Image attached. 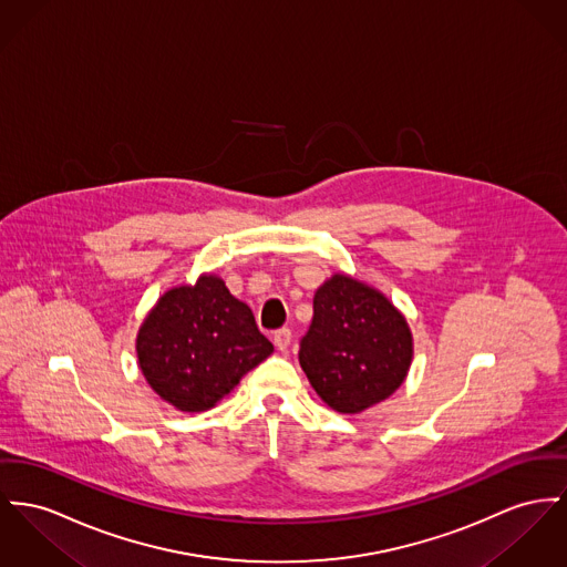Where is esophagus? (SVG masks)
<instances>
[{
	"mask_svg": "<svg viewBox=\"0 0 567 567\" xmlns=\"http://www.w3.org/2000/svg\"><path fill=\"white\" fill-rule=\"evenodd\" d=\"M272 341H275L277 350H288L290 343H292V331L290 329H279V331H275Z\"/></svg>",
	"mask_w": 567,
	"mask_h": 567,
	"instance_id": "1",
	"label": "esophagus"
}]
</instances>
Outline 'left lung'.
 <instances>
[{
  "mask_svg": "<svg viewBox=\"0 0 567 567\" xmlns=\"http://www.w3.org/2000/svg\"><path fill=\"white\" fill-rule=\"evenodd\" d=\"M413 333L380 290L336 272L313 297L299 361L320 400L357 415L393 395L411 370Z\"/></svg>",
  "mask_w": 567,
  "mask_h": 567,
  "instance_id": "obj_1",
  "label": "left lung"
}]
</instances>
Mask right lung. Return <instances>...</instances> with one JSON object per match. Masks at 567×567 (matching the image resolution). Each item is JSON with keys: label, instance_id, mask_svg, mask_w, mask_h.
I'll return each mask as SVG.
<instances>
[{"label": "right lung", "instance_id": "obj_1", "mask_svg": "<svg viewBox=\"0 0 567 567\" xmlns=\"http://www.w3.org/2000/svg\"><path fill=\"white\" fill-rule=\"evenodd\" d=\"M137 363L152 391L183 413H202L260 365L272 343L247 302L204 272L193 286L169 288L144 318Z\"/></svg>", "mask_w": 567, "mask_h": 567}]
</instances>
